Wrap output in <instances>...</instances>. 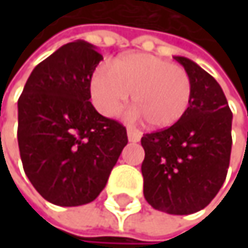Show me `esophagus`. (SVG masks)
I'll list each match as a JSON object with an SVG mask.
<instances>
[{"instance_id": "esophagus-1", "label": "esophagus", "mask_w": 248, "mask_h": 248, "mask_svg": "<svg viewBox=\"0 0 248 248\" xmlns=\"http://www.w3.org/2000/svg\"><path fill=\"white\" fill-rule=\"evenodd\" d=\"M140 138H142V133L139 130H135L132 127L127 129V139H129V142H139Z\"/></svg>"}]
</instances>
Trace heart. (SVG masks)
<instances>
[{"label": "heart", "mask_w": 248, "mask_h": 248, "mask_svg": "<svg viewBox=\"0 0 248 248\" xmlns=\"http://www.w3.org/2000/svg\"><path fill=\"white\" fill-rule=\"evenodd\" d=\"M132 93V116L152 129H165L179 122L192 97L188 72L146 53H129L116 59L110 69H97L90 80V94L97 110L113 118L119 115Z\"/></svg>", "instance_id": "1"}]
</instances>
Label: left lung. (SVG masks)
Returning <instances> with one entry per match:
<instances>
[{
    "instance_id": "1",
    "label": "left lung",
    "mask_w": 248,
    "mask_h": 248,
    "mask_svg": "<svg viewBox=\"0 0 248 248\" xmlns=\"http://www.w3.org/2000/svg\"><path fill=\"white\" fill-rule=\"evenodd\" d=\"M173 59L191 77V103L179 122L142 136L140 170L145 200L158 211L186 216L205 208L223 186L232 113L213 76L186 57Z\"/></svg>"
}]
</instances>
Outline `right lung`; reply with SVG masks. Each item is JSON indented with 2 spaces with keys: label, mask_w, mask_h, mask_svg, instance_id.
Segmentation results:
<instances>
[{
  "label": "right lung",
  "mask_w": 248,
  "mask_h": 248,
  "mask_svg": "<svg viewBox=\"0 0 248 248\" xmlns=\"http://www.w3.org/2000/svg\"><path fill=\"white\" fill-rule=\"evenodd\" d=\"M103 60L87 41L67 43L34 67L18 99V148L37 192L60 207L97 198L127 143L124 126L89 102Z\"/></svg>",
  "instance_id": "1"
}]
</instances>
